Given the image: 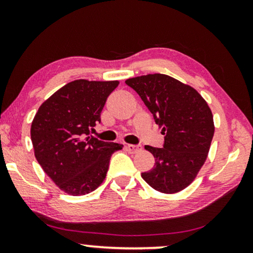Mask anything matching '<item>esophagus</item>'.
Instances as JSON below:
<instances>
[{"label": "esophagus", "mask_w": 253, "mask_h": 253, "mask_svg": "<svg viewBox=\"0 0 253 253\" xmlns=\"http://www.w3.org/2000/svg\"><path fill=\"white\" fill-rule=\"evenodd\" d=\"M126 150L130 153H137V152L141 150V145H126Z\"/></svg>", "instance_id": "34e87169"}]
</instances>
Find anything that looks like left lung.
<instances>
[{"label": "left lung", "instance_id": "1", "mask_svg": "<svg viewBox=\"0 0 253 253\" xmlns=\"http://www.w3.org/2000/svg\"><path fill=\"white\" fill-rule=\"evenodd\" d=\"M126 84L138 93L165 136L161 148L145 146L155 164L141 177L157 191H181L195 179L209 154L214 134L209 105L195 88L167 75L140 76Z\"/></svg>", "mask_w": 253, "mask_h": 253}]
</instances>
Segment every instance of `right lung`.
<instances>
[{"mask_svg":"<svg viewBox=\"0 0 253 253\" xmlns=\"http://www.w3.org/2000/svg\"><path fill=\"white\" fill-rule=\"evenodd\" d=\"M120 82L68 83L47 99L31 126L34 155L62 191L71 196L92 192L103 182L114 152L122 145L89 134L110 93Z\"/></svg>","mask_w":253,"mask_h":253,"instance_id":"add662e5","label":"right lung"}]
</instances>
